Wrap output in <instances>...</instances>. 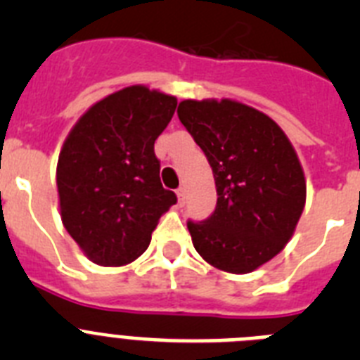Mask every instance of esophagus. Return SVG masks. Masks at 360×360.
Here are the masks:
<instances>
[{"instance_id": "obj_1", "label": "esophagus", "mask_w": 360, "mask_h": 360, "mask_svg": "<svg viewBox=\"0 0 360 360\" xmlns=\"http://www.w3.org/2000/svg\"><path fill=\"white\" fill-rule=\"evenodd\" d=\"M186 187H178V191H176V195H178V202L180 203H186Z\"/></svg>"}]
</instances>
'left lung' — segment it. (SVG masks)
Returning a JSON list of instances; mask_svg holds the SVG:
<instances>
[{"label":"left lung","instance_id":"8db88e82","mask_svg":"<svg viewBox=\"0 0 360 360\" xmlns=\"http://www.w3.org/2000/svg\"><path fill=\"white\" fill-rule=\"evenodd\" d=\"M178 119L212 167L216 207L187 221L196 252L212 266L247 274L294 234L307 184L294 148L274 120L234 101H184Z\"/></svg>","mask_w":360,"mask_h":360}]
</instances>
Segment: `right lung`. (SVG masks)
Wrapping results in <instances>:
<instances>
[{"mask_svg":"<svg viewBox=\"0 0 360 360\" xmlns=\"http://www.w3.org/2000/svg\"><path fill=\"white\" fill-rule=\"evenodd\" d=\"M176 98L146 86L108 95L73 126L57 162L61 218L70 236L103 266L131 263L158 219L176 203L160 182L155 141Z\"/></svg>","mask_w":360,"mask_h":360,"instance_id":"obj_1","label":"right lung"}]
</instances>
